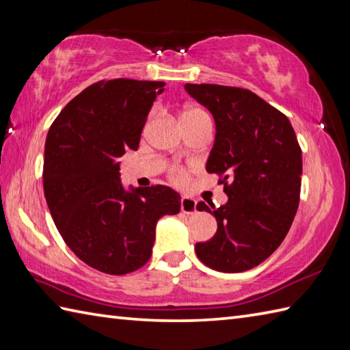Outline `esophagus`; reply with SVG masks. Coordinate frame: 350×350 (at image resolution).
Returning <instances> with one entry per match:
<instances>
[{"instance_id": "1", "label": "esophagus", "mask_w": 350, "mask_h": 350, "mask_svg": "<svg viewBox=\"0 0 350 350\" xmlns=\"http://www.w3.org/2000/svg\"><path fill=\"white\" fill-rule=\"evenodd\" d=\"M180 209L183 213H187V215L196 213L197 212V202L192 197L185 196L180 200Z\"/></svg>"}]
</instances>
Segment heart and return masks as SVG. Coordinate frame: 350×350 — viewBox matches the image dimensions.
Instances as JSON below:
<instances>
[{"mask_svg":"<svg viewBox=\"0 0 350 350\" xmlns=\"http://www.w3.org/2000/svg\"><path fill=\"white\" fill-rule=\"evenodd\" d=\"M204 111H202V109H198V108H189V109H187L185 111V113L182 114V117L183 116H194V114H203ZM171 176H173V179H176V180H183V177H185V171L182 170V168H177V167H174V168H171Z\"/></svg>","mask_w":350,"mask_h":350,"instance_id":"1","label":"heart"}]
</instances>
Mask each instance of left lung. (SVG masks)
Instances as JSON below:
<instances>
[{"label": "left lung", "mask_w": 350, "mask_h": 350, "mask_svg": "<svg viewBox=\"0 0 350 350\" xmlns=\"http://www.w3.org/2000/svg\"><path fill=\"white\" fill-rule=\"evenodd\" d=\"M185 90L213 116L217 133L206 171L221 176L228 197L219 207L197 204L218 222L212 239L196 243L197 257L219 272L252 269L280 247L298 211L296 133L284 114L245 88L187 84Z\"/></svg>", "instance_id": "left-lung-1"}]
</instances>
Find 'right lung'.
<instances>
[{
    "label": "right lung",
    "instance_id": "1",
    "mask_svg": "<svg viewBox=\"0 0 350 350\" xmlns=\"http://www.w3.org/2000/svg\"><path fill=\"white\" fill-rule=\"evenodd\" d=\"M161 81H99L81 92L51 124L43 189L68 247L109 275L139 269L152 256L156 222L180 211L163 185L124 189L118 158L137 150Z\"/></svg>",
    "mask_w": 350,
    "mask_h": 350
}]
</instances>
